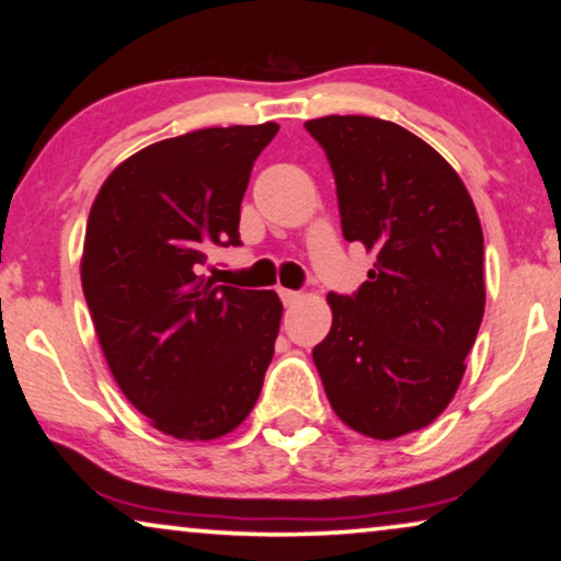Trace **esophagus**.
I'll return each instance as SVG.
<instances>
[{"mask_svg": "<svg viewBox=\"0 0 561 561\" xmlns=\"http://www.w3.org/2000/svg\"><path fill=\"white\" fill-rule=\"evenodd\" d=\"M279 297H282V302H285V305H295L297 300H300V293H295V289H285V287H282L279 289Z\"/></svg>", "mask_w": 561, "mask_h": 561, "instance_id": "1", "label": "esophagus"}]
</instances>
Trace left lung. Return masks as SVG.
I'll return each instance as SVG.
<instances>
[{
  "mask_svg": "<svg viewBox=\"0 0 561 561\" xmlns=\"http://www.w3.org/2000/svg\"><path fill=\"white\" fill-rule=\"evenodd\" d=\"M323 146L346 241L375 251L356 295L331 293V333L312 348L331 408L379 442L421 431L457 394L484 316V238L465 182L400 125L328 115Z\"/></svg>",
  "mask_w": 561,
  "mask_h": 561,
  "instance_id": "left-lung-1",
  "label": "left lung"
}]
</instances>
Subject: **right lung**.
Wrapping results in <instances>:
<instances>
[{
    "mask_svg": "<svg viewBox=\"0 0 561 561\" xmlns=\"http://www.w3.org/2000/svg\"><path fill=\"white\" fill-rule=\"evenodd\" d=\"M279 125L205 128L125 159L87 220L81 287L119 390L153 428L213 442L256 405L282 302L215 285V245H241V199Z\"/></svg>",
    "mask_w": 561,
    "mask_h": 561,
    "instance_id": "1",
    "label": "right lung"
}]
</instances>
